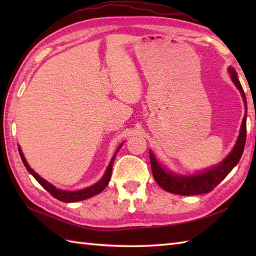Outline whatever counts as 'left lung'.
<instances>
[{
  "instance_id": "obj_1",
  "label": "left lung",
  "mask_w": 256,
  "mask_h": 256,
  "mask_svg": "<svg viewBox=\"0 0 256 256\" xmlns=\"http://www.w3.org/2000/svg\"><path fill=\"white\" fill-rule=\"evenodd\" d=\"M229 72L231 74L233 84H234L236 86V88L240 90L241 94L243 96L244 104H246V94H244L240 81L238 79V74L236 72V70L233 68H229ZM246 116L243 118L240 134H238V138L236 140L234 148H233V150L229 154V156H228L220 165L211 168V170H208L204 172L196 174V175H192V176H178V175H175V174H172L170 172L165 170L164 168L158 164V162L156 160L153 153L150 152L152 172H153V176L156 182L168 192L182 194V196L208 194L211 192V190H214L216 186H218L222 180H224V179L228 176V174L233 170V167H234L238 162V160H240L244 150V146H246Z\"/></svg>"
}]
</instances>
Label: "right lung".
I'll list each match as a JSON object with an SVG mask.
<instances>
[{
  "mask_svg": "<svg viewBox=\"0 0 256 256\" xmlns=\"http://www.w3.org/2000/svg\"><path fill=\"white\" fill-rule=\"evenodd\" d=\"M122 145L123 144L120 145L118 148V150H116V153H114L112 160L110 162V164H108V166L106 168V172L104 174V176L101 178V180L98 182L96 184H94V186L88 187V188L82 189V190H78V192H66V190L58 189L55 186H52V184L46 182L45 179H42L40 175H38V174H36L34 170H32V168L28 166V164H27L25 157H24L23 153H22V150L20 148H18V152H20L22 162H23V164L25 165L26 170H28L32 176H34V178L36 179V180L40 182L42 186L44 187L47 190V192L52 196L54 198L60 200V201H62V202H76V201H81V200L88 199V198L92 197V196H96L98 194H100L102 190L108 186V182H110V179H111L112 166H113L114 160H116V156L118 154V152L120 148H122Z\"/></svg>",
  "mask_w": 256,
  "mask_h": 256,
  "instance_id": "add662e5",
  "label": "right lung"
}]
</instances>
